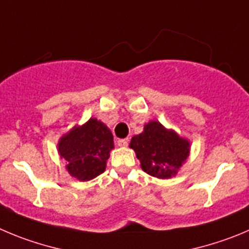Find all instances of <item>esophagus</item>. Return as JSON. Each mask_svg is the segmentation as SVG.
<instances>
[{"instance_id":"esophagus-1","label":"esophagus","mask_w":249,"mask_h":249,"mask_svg":"<svg viewBox=\"0 0 249 249\" xmlns=\"http://www.w3.org/2000/svg\"><path fill=\"white\" fill-rule=\"evenodd\" d=\"M127 143H129V140H127V139H120V140H118V145L123 146V147L127 146Z\"/></svg>"}]
</instances>
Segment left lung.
Instances as JSON below:
<instances>
[{
    "mask_svg": "<svg viewBox=\"0 0 249 249\" xmlns=\"http://www.w3.org/2000/svg\"><path fill=\"white\" fill-rule=\"evenodd\" d=\"M130 147L136 152L141 168L150 176L162 179L177 173L189 156V142L174 131L164 129L159 122L146 124L143 132L131 139Z\"/></svg>",
    "mask_w": 249,
    "mask_h": 249,
    "instance_id": "obj_1",
    "label": "left lung"
}]
</instances>
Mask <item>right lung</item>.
Here are the masks:
<instances>
[{"label": "right lung", "instance_id": "right-lung-1", "mask_svg": "<svg viewBox=\"0 0 249 249\" xmlns=\"http://www.w3.org/2000/svg\"><path fill=\"white\" fill-rule=\"evenodd\" d=\"M111 148L114 141L110 130L97 119L75 126L59 141L60 156L66 161V169L80 180L93 179L103 173Z\"/></svg>", "mask_w": 249, "mask_h": 249}]
</instances>
